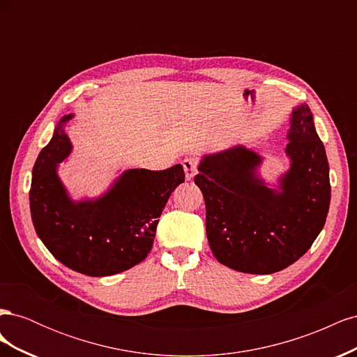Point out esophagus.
I'll return each instance as SVG.
<instances>
[{
    "mask_svg": "<svg viewBox=\"0 0 357 357\" xmlns=\"http://www.w3.org/2000/svg\"><path fill=\"white\" fill-rule=\"evenodd\" d=\"M183 168H185L186 180H192L198 172V159L197 158H186L183 160Z\"/></svg>",
    "mask_w": 357,
    "mask_h": 357,
    "instance_id": "34e87169",
    "label": "esophagus"
}]
</instances>
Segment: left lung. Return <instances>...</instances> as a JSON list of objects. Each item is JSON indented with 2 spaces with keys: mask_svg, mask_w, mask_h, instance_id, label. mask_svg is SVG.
<instances>
[{
  "mask_svg": "<svg viewBox=\"0 0 357 357\" xmlns=\"http://www.w3.org/2000/svg\"><path fill=\"white\" fill-rule=\"evenodd\" d=\"M287 139L290 168L278 189L257 176L262 158L244 146L204 156L198 167L210 248L235 271H282L305 255L325 226L329 164L307 104L291 112Z\"/></svg>",
  "mask_w": 357,
  "mask_h": 357,
  "instance_id": "8db88e82",
  "label": "left lung"
}]
</instances>
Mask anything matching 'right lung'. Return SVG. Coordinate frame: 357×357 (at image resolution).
Listing matches in <instances>:
<instances>
[{"instance_id": "1", "label": "right lung", "mask_w": 357, "mask_h": 357, "mask_svg": "<svg viewBox=\"0 0 357 357\" xmlns=\"http://www.w3.org/2000/svg\"><path fill=\"white\" fill-rule=\"evenodd\" d=\"M63 116L41 150L29 190L31 218L38 238L61 264L91 277H107L143 262L169 195L185 181L180 164L162 171L126 169L102 197L73 201L58 177L71 153Z\"/></svg>"}]
</instances>
